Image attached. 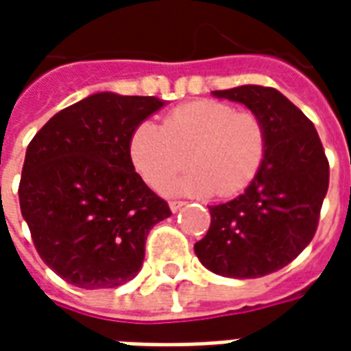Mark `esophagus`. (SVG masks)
<instances>
[{
  "instance_id": "esophagus-1",
  "label": "esophagus",
  "mask_w": 351,
  "mask_h": 351,
  "mask_svg": "<svg viewBox=\"0 0 351 351\" xmlns=\"http://www.w3.org/2000/svg\"><path fill=\"white\" fill-rule=\"evenodd\" d=\"M184 205H186V203H182V201H171V203H169V208H171L173 213H178Z\"/></svg>"
}]
</instances>
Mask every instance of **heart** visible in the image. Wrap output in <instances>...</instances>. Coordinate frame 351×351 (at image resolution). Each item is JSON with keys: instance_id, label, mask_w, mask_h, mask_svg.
<instances>
[{"instance_id": "obj_1", "label": "heart", "mask_w": 351, "mask_h": 351, "mask_svg": "<svg viewBox=\"0 0 351 351\" xmlns=\"http://www.w3.org/2000/svg\"><path fill=\"white\" fill-rule=\"evenodd\" d=\"M265 154L267 133L258 116L213 99L176 107L161 128L138 123L130 137L131 163L152 188H160L190 161L193 167L163 191L191 197L241 193L259 175Z\"/></svg>"}]
</instances>
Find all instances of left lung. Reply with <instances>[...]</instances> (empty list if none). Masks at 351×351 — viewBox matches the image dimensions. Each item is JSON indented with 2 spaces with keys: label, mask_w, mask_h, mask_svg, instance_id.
<instances>
[{
  "label": "left lung",
  "mask_w": 351,
  "mask_h": 351,
  "mask_svg": "<svg viewBox=\"0 0 351 351\" xmlns=\"http://www.w3.org/2000/svg\"><path fill=\"white\" fill-rule=\"evenodd\" d=\"M243 103L263 122L267 154L256 180L210 208V228L193 250L208 271L259 278L291 263L316 233L329 188V161L314 123L274 88L237 86L213 92Z\"/></svg>",
  "instance_id": "left-lung-1"
}]
</instances>
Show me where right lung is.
<instances>
[{"instance_id": "obj_1", "label": "right lung", "mask_w": 351, "mask_h": 351, "mask_svg": "<svg viewBox=\"0 0 351 351\" xmlns=\"http://www.w3.org/2000/svg\"><path fill=\"white\" fill-rule=\"evenodd\" d=\"M165 101L92 93L60 110L32 138L20 210L39 256L82 289L137 276L150 229L171 208L135 173L130 137Z\"/></svg>"}]
</instances>
